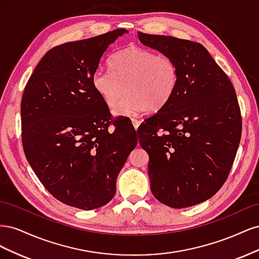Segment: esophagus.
Masks as SVG:
<instances>
[{
  "instance_id": "obj_1",
  "label": "esophagus",
  "mask_w": 259,
  "mask_h": 259,
  "mask_svg": "<svg viewBox=\"0 0 259 259\" xmlns=\"http://www.w3.org/2000/svg\"><path fill=\"white\" fill-rule=\"evenodd\" d=\"M132 122H133V125H134L135 130H137V128H138V126L140 125V121H138V120H136V119H133V120H132Z\"/></svg>"
}]
</instances>
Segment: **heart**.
<instances>
[{"label":"heart","mask_w":259,"mask_h":259,"mask_svg":"<svg viewBox=\"0 0 259 259\" xmlns=\"http://www.w3.org/2000/svg\"><path fill=\"white\" fill-rule=\"evenodd\" d=\"M110 71L96 70L93 89L109 107L127 93L113 109L117 116H134L144 110L158 111L175 94L179 73L176 62L168 56L137 46H128L109 59Z\"/></svg>","instance_id":"obj_1"}]
</instances>
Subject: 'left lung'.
Segmentation results:
<instances>
[{
    "instance_id": "obj_1",
    "label": "left lung",
    "mask_w": 259,
    "mask_h": 259,
    "mask_svg": "<svg viewBox=\"0 0 259 259\" xmlns=\"http://www.w3.org/2000/svg\"><path fill=\"white\" fill-rule=\"evenodd\" d=\"M138 38L173 59L179 73L173 97L137 130L151 192L169 207L197 205L221 189L236 158L242 132L236 91L203 45L143 32Z\"/></svg>"
}]
</instances>
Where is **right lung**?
I'll return each instance as SVG.
<instances>
[{"label": "right lung", "instance_id": "obj_1", "mask_svg": "<svg viewBox=\"0 0 259 259\" xmlns=\"http://www.w3.org/2000/svg\"><path fill=\"white\" fill-rule=\"evenodd\" d=\"M126 29L69 42L46 53L21 98L22 146L40 182L54 198L85 210L110 202L116 177L137 146L126 117L111 113L92 77L109 45Z\"/></svg>", "mask_w": 259, "mask_h": 259}]
</instances>
